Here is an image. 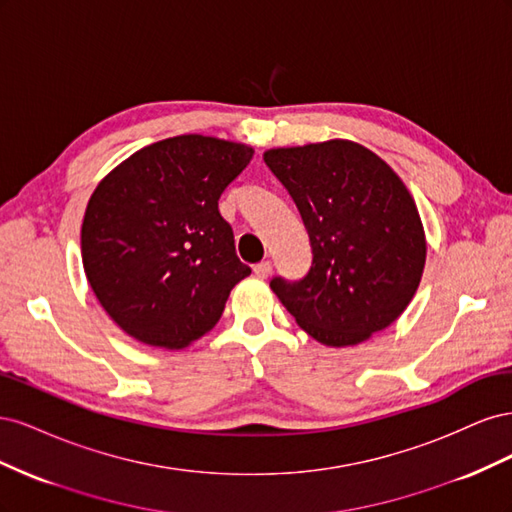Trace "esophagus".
Here are the masks:
<instances>
[{"label":"esophagus","mask_w":512,"mask_h":512,"mask_svg":"<svg viewBox=\"0 0 512 512\" xmlns=\"http://www.w3.org/2000/svg\"><path fill=\"white\" fill-rule=\"evenodd\" d=\"M271 271H273V265H271L269 260H262V262H258V265L254 267V273H256L258 277H269Z\"/></svg>","instance_id":"1"}]
</instances>
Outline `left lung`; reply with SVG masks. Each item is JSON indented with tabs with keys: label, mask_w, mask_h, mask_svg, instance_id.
I'll list each match as a JSON object with an SVG mask.
<instances>
[{
	"label": "left lung",
	"mask_w": 512,
	"mask_h": 512,
	"mask_svg": "<svg viewBox=\"0 0 512 512\" xmlns=\"http://www.w3.org/2000/svg\"><path fill=\"white\" fill-rule=\"evenodd\" d=\"M262 158L292 196L312 243L305 277L271 280L299 327L342 348L393 324L421 284L427 256L404 181L352 141L269 149Z\"/></svg>",
	"instance_id": "obj_1"
}]
</instances>
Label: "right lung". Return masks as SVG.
<instances>
[{
	"label": "right lung",
	"instance_id": "obj_1",
	"mask_svg": "<svg viewBox=\"0 0 512 512\" xmlns=\"http://www.w3.org/2000/svg\"><path fill=\"white\" fill-rule=\"evenodd\" d=\"M254 149L183 134L136 151L89 198L81 228L87 282L117 327L179 350L211 331L252 269L218 200Z\"/></svg>",
	"mask_w": 512,
	"mask_h": 512
}]
</instances>
